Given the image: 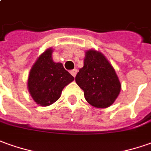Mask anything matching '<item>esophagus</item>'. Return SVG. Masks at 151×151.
I'll return each mask as SVG.
<instances>
[{"label":"esophagus","mask_w":151,"mask_h":151,"mask_svg":"<svg viewBox=\"0 0 151 151\" xmlns=\"http://www.w3.org/2000/svg\"><path fill=\"white\" fill-rule=\"evenodd\" d=\"M77 69H73L70 70V74L73 76L74 77H76V74H77Z\"/></svg>","instance_id":"obj_1"}]
</instances>
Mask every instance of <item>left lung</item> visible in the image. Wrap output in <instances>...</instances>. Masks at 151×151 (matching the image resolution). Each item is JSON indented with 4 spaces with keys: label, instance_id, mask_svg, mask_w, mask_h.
<instances>
[{
    "label": "left lung",
    "instance_id": "left-lung-1",
    "mask_svg": "<svg viewBox=\"0 0 151 151\" xmlns=\"http://www.w3.org/2000/svg\"><path fill=\"white\" fill-rule=\"evenodd\" d=\"M76 82L84 90L86 101L100 109L113 104L121 90L113 67L103 54L94 50L86 52L84 66L76 75Z\"/></svg>",
    "mask_w": 151,
    "mask_h": 151
}]
</instances>
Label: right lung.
<instances>
[{
    "label": "right lung",
    "mask_w": 151,
    "mask_h": 151,
    "mask_svg": "<svg viewBox=\"0 0 151 151\" xmlns=\"http://www.w3.org/2000/svg\"><path fill=\"white\" fill-rule=\"evenodd\" d=\"M49 48L38 58L30 70L28 88L34 100L41 106H48L61 96L63 88L74 81L62 63H55Z\"/></svg>",
    "instance_id": "1"
}]
</instances>
